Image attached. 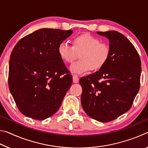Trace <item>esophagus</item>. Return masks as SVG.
I'll return each mask as SVG.
<instances>
[{
	"label": "esophagus",
	"instance_id": "34e87169",
	"mask_svg": "<svg viewBox=\"0 0 148 148\" xmlns=\"http://www.w3.org/2000/svg\"><path fill=\"white\" fill-rule=\"evenodd\" d=\"M73 82L74 84H76L79 82V77H77V75H73Z\"/></svg>",
	"mask_w": 148,
	"mask_h": 148
}]
</instances>
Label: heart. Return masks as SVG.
<instances>
[{"mask_svg": "<svg viewBox=\"0 0 148 148\" xmlns=\"http://www.w3.org/2000/svg\"><path fill=\"white\" fill-rule=\"evenodd\" d=\"M57 52L62 61L71 63L79 54L80 60L69 67L72 73L82 74L91 71H98L106 63L110 53L108 45L101 43L97 37L89 34L77 35L72 39V46L62 42L59 45Z\"/></svg>", "mask_w": 148, "mask_h": 148, "instance_id": "b5f03b06", "label": "heart"}]
</instances>
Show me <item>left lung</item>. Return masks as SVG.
I'll list each match as a JSON object with an SVG mask.
<instances>
[{"instance_id":"left-lung-1","label":"left lung","mask_w":148,"mask_h":148,"mask_svg":"<svg viewBox=\"0 0 148 148\" xmlns=\"http://www.w3.org/2000/svg\"><path fill=\"white\" fill-rule=\"evenodd\" d=\"M97 33L109 40L110 57L103 67L81 77L79 83L85 112L105 123L131 108L140 89L141 61L134 46L123 34L116 31Z\"/></svg>"}]
</instances>
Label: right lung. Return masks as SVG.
Instances as JSON below:
<instances>
[{
	"instance_id": "obj_1",
	"label": "right lung",
	"mask_w": 148,
	"mask_h": 148,
	"mask_svg": "<svg viewBox=\"0 0 148 148\" xmlns=\"http://www.w3.org/2000/svg\"><path fill=\"white\" fill-rule=\"evenodd\" d=\"M72 30L40 29L17 42L9 62L8 86L24 116L44 120L59 110L72 76L57 52Z\"/></svg>"
}]
</instances>
